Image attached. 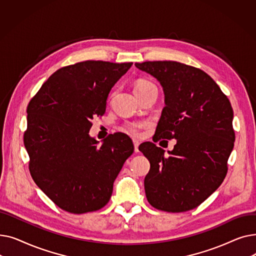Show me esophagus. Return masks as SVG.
<instances>
[{
  "label": "esophagus",
  "mask_w": 256,
  "mask_h": 256,
  "mask_svg": "<svg viewBox=\"0 0 256 256\" xmlns=\"http://www.w3.org/2000/svg\"><path fill=\"white\" fill-rule=\"evenodd\" d=\"M134 145H135V152H139V148H138V147H139V142L137 140H134Z\"/></svg>",
  "instance_id": "esophagus-1"
}]
</instances>
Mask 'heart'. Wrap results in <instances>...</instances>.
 Segmentation results:
<instances>
[{
  "mask_svg": "<svg viewBox=\"0 0 256 256\" xmlns=\"http://www.w3.org/2000/svg\"><path fill=\"white\" fill-rule=\"evenodd\" d=\"M150 86H154L150 82H148V80H140L137 82V84L135 85V88H134V91H138V90H141V89H144L146 87H150ZM142 124H130L126 126V130L128 132H130L132 135L134 136H137L139 135V130L140 128H142Z\"/></svg>",
  "mask_w": 256,
  "mask_h": 256,
  "instance_id": "1",
  "label": "heart"
}]
</instances>
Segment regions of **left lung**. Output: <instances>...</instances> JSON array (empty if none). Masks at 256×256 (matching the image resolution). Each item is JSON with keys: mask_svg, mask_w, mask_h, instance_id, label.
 Instances as JSON below:
<instances>
[{"mask_svg": "<svg viewBox=\"0 0 256 256\" xmlns=\"http://www.w3.org/2000/svg\"><path fill=\"white\" fill-rule=\"evenodd\" d=\"M163 87L165 106L154 140L176 139L169 156L152 142L139 150L148 158L144 180L148 202L156 210H193L216 191L227 173L234 144L230 100L204 70L176 61L135 63Z\"/></svg>", "mask_w": 256, "mask_h": 256, "instance_id": "1", "label": "left lung"}]
</instances>
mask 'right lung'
<instances>
[{
	"label": "right lung",
	"mask_w": 256,
	"mask_h": 256,
	"mask_svg": "<svg viewBox=\"0 0 256 256\" xmlns=\"http://www.w3.org/2000/svg\"><path fill=\"white\" fill-rule=\"evenodd\" d=\"M132 65L88 60L54 72L26 108L24 143L35 184L60 208L84 214L104 208L126 158L134 152L121 134L89 136L93 116L106 112L108 96Z\"/></svg>",
	"instance_id": "1"
}]
</instances>
